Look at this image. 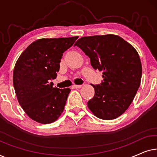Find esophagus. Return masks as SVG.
I'll return each instance as SVG.
<instances>
[{"instance_id": "esophagus-1", "label": "esophagus", "mask_w": 157, "mask_h": 157, "mask_svg": "<svg viewBox=\"0 0 157 157\" xmlns=\"http://www.w3.org/2000/svg\"><path fill=\"white\" fill-rule=\"evenodd\" d=\"M82 87V85H74L73 86V88L74 89H80V88Z\"/></svg>"}]
</instances>
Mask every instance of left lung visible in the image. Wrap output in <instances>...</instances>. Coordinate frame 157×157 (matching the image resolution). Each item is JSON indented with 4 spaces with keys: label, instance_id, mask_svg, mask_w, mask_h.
<instances>
[{
    "label": "left lung",
    "instance_id": "8db88e82",
    "mask_svg": "<svg viewBox=\"0 0 157 157\" xmlns=\"http://www.w3.org/2000/svg\"><path fill=\"white\" fill-rule=\"evenodd\" d=\"M74 46L90 58L94 69L103 71L104 81L92 85L95 94L88 107L101 119H117L129 107L140 86L142 66L138 52L113 34L85 36Z\"/></svg>",
    "mask_w": 157,
    "mask_h": 157
}]
</instances>
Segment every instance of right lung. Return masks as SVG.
<instances>
[{"label":"right lung","mask_w":157,"mask_h":157,"mask_svg":"<svg viewBox=\"0 0 157 157\" xmlns=\"http://www.w3.org/2000/svg\"><path fill=\"white\" fill-rule=\"evenodd\" d=\"M78 36L40 38L32 43L17 60L13 83L17 99L25 113L40 124H51L63 111L71 89L53 86L64 51Z\"/></svg>","instance_id":"1"}]
</instances>
